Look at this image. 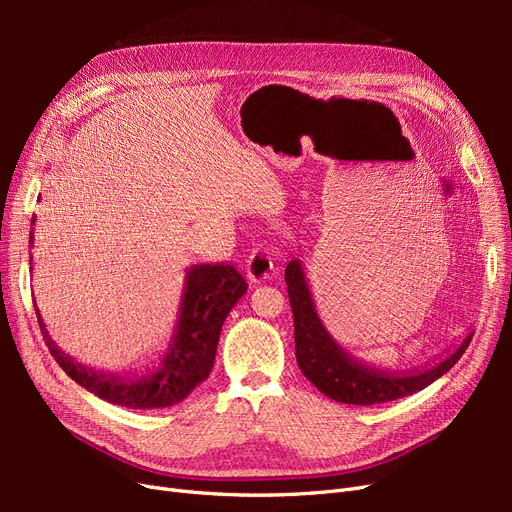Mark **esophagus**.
I'll list each match as a JSON object with an SVG mask.
<instances>
[{
	"label": "esophagus",
	"mask_w": 512,
	"mask_h": 512,
	"mask_svg": "<svg viewBox=\"0 0 512 512\" xmlns=\"http://www.w3.org/2000/svg\"><path fill=\"white\" fill-rule=\"evenodd\" d=\"M275 275V265H273V258L265 252V250H254L247 258V280L252 284H262L271 280Z\"/></svg>",
	"instance_id": "obj_1"
}]
</instances>
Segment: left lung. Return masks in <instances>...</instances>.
Instances as JSON below:
<instances>
[{"label": "left lung", "mask_w": 512, "mask_h": 512, "mask_svg": "<svg viewBox=\"0 0 512 512\" xmlns=\"http://www.w3.org/2000/svg\"><path fill=\"white\" fill-rule=\"evenodd\" d=\"M286 284L294 318V350H297L299 369L322 395L339 404L376 406L423 391L425 386L442 378L472 342L474 331H468L461 344L421 369L391 371L367 365L339 346L324 327L299 258L288 262Z\"/></svg>", "instance_id": "8db88e82"}]
</instances>
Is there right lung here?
I'll return each mask as SVG.
<instances>
[{
    "instance_id": "1",
    "label": "right lung",
    "mask_w": 512,
    "mask_h": 512,
    "mask_svg": "<svg viewBox=\"0 0 512 512\" xmlns=\"http://www.w3.org/2000/svg\"><path fill=\"white\" fill-rule=\"evenodd\" d=\"M29 243H34V232L29 235ZM245 292L247 282L232 265H194L185 269L177 322L166 352L153 367L123 374L74 361L51 339L36 301L34 307L46 346L76 384L108 404L132 410H158L179 404L209 378L222 324Z\"/></svg>"
}]
</instances>
